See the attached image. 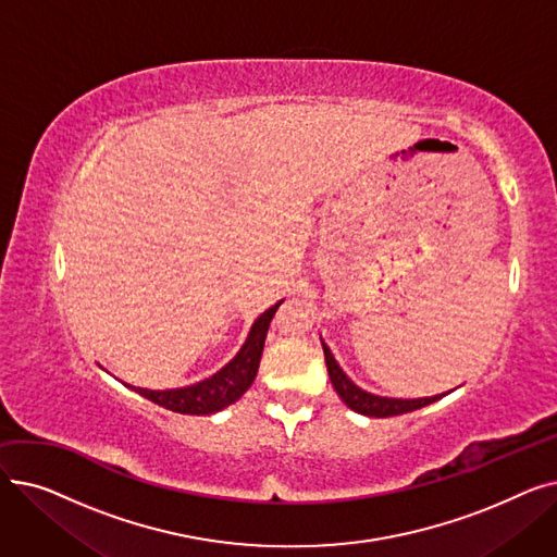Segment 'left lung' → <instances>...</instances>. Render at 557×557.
I'll list each match as a JSON object with an SVG mask.
<instances>
[{"label": "left lung", "instance_id": "obj_1", "mask_svg": "<svg viewBox=\"0 0 557 557\" xmlns=\"http://www.w3.org/2000/svg\"><path fill=\"white\" fill-rule=\"evenodd\" d=\"M323 352H325V363H327V372L332 379V386L338 393V397L352 408V411L368 416V418H393V416H401V413H411L418 411L422 406H429L433 401H437L445 395H435V397H420V399H395V397H379L372 395L363 388H359L352 379H349L341 366L336 363L334 355L330 352V347L323 343Z\"/></svg>", "mask_w": 557, "mask_h": 557}]
</instances>
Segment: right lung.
<instances>
[{
  "label": "right lung",
  "instance_id": "add662e5",
  "mask_svg": "<svg viewBox=\"0 0 557 557\" xmlns=\"http://www.w3.org/2000/svg\"><path fill=\"white\" fill-rule=\"evenodd\" d=\"M280 305L282 300L255 320L244 347L239 349V355L234 357L225 368H221L216 374L205 379V382H198L185 388H173V391H149V388H135V391L141 397L156 401L158 406L169 408L173 413H185V416H210L234 404L255 382L259 359L263 352V341H267L269 325Z\"/></svg>",
  "mask_w": 557,
  "mask_h": 557
}]
</instances>
